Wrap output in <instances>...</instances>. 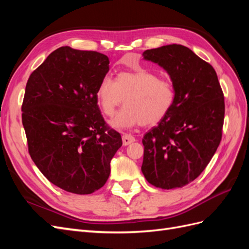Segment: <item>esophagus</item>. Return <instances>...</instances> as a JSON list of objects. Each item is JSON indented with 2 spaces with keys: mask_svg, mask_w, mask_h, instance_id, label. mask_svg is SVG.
<instances>
[{
  "mask_svg": "<svg viewBox=\"0 0 249 249\" xmlns=\"http://www.w3.org/2000/svg\"><path fill=\"white\" fill-rule=\"evenodd\" d=\"M135 141V137L131 134H124L123 135V143L124 145H129Z\"/></svg>",
  "mask_w": 249,
  "mask_h": 249,
  "instance_id": "1",
  "label": "esophagus"
}]
</instances>
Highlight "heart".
Returning <instances> with one entry per match:
<instances>
[{
    "label": "heart",
    "mask_w": 249,
    "mask_h": 249,
    "mask_svg": "<svg viewBox=\"0 0 249 249\" xmlns=\"http://www.w3.org/2000/svg\"><path fill=\"white\" fill-rule=\"evenodd\" d=\"M95 96L101 110L109 117L124 99L125 106L111 122L117 129L156 124L168 114L176 101L170 81L143 69L119 72L114 81L104 78Z\"/></svg>",
    "instance_id": "obj_1"
}]
</instances>
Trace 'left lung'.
Here are the masks:
<instances>
[{
	"label": "left lung",
	"mask_w": 249,
	"mask_h": 249,
	"mask_svg": "<svg viewBox=\"0 0 249 249\" xmlns=\"http://www.w3.org/2000/svg\"><path fill=\"white\" fill-rule=\"evenodd\" d=\"M144 59L166 71L175 88L172 109L142 139L141 170L161 189L182 188L205 170L222 138L224 96L213 66L187 47L146 50Z\"/></svg>",
	"instance_id": "left-lung-1"
}]
</instances>
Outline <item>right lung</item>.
<instances>
[{
    "label": "right lung",
    "instance_id": "add662e5",
    "mask_svg": "<svg viewBox=\"0 0 249 249\" xmlns=\"http://www.w3.org/2000/svg\"><path fill=\"white\" fill-rule=\"evenodd\" d=\"M109 58L61 47L31 73L21 105L28 150L52 184L90 194L106 184L122 136L105 122L96 88Z\"/></svg>",
    "mask_w": 249,
    "mask_h": 249
}]
</instances>
